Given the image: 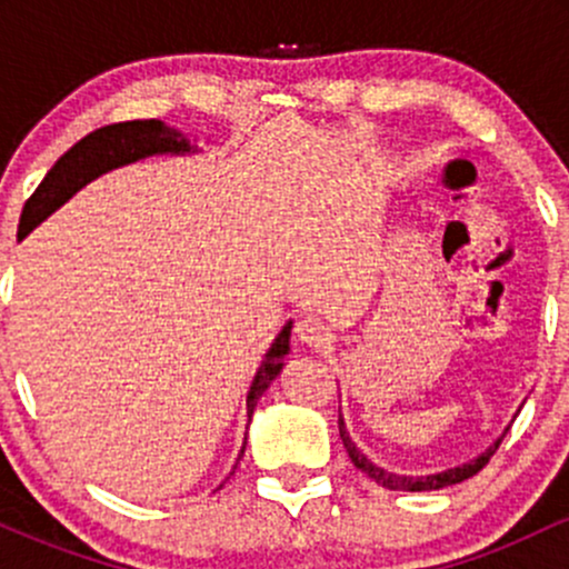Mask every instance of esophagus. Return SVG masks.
Returning a JSON list of instances; mask_svg holds the SVG:
<instances>
[{"mask_svg":"<svg viewBox=\"0 0 569 569\" xmlns=\"http://www.w3.org/2000/svg\"><path fill=\"white\" fill-rule=\"evenodd\" d=\"M293 335H297L299 342L310 345V348H323V345H329V329L312 316L302 318V321L297 323V329H293Z\"/></svg>","mask_w":569,"mask_h":569,"instance_id":"esophagus-1","label":"esophagus"}]
</instances>
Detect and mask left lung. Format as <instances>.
<instances>
[{
	"instance_id": "8db88e82",
	"label": "left lung",
	"mask_w": 569,
	"mask_h": 569,
	"mask_svg": "<svg viewBox=\"0 0 569 569\" xmlns=\"http://www.w3.org/2000/svg\"><path fill=\"white\" fill-rule=\"evenodd\" d=\"M511 428V426H508ZM508 428L502 430V433L495 439L489 447L485 449L481 455H476L473 460L462 462V466H455V468H447V471H439V473H428V476H401V473H393V471H385V468L377 466V462H371L367 455L361 452V449L356 447L348 433V426H345V417L339 415V436H342V443L345 449H348L352 466L358 468L361 473H367L369 479H375L380 487H388V489H398V492H430V489H443V487H452V485H460V481L471 479L481 471V468L487 466L489 457L495 455V449L500 447V441L506 439Z\"/></svg>"
}]
</instances>
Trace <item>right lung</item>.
<instances>
[{
	"instance_id": "right-lung-1",
	"label": "right lung",
	"mask_w": 569,
	"mask_h": 569,
	"mask_svg": "<svg viewBox=\"0 0 569 569\" xmlns=\"http://www.w3.org/2000/svg\"><path fill=\"white\" fill-rule=\"evenodd\" d=\"M198 152V143H192L187 133H181L179 128L166 126L162 120H130V122H117V126L98 128L93 133L84 136L82 141H77L74 147L63 154L61 160L50 168L48 176L42 179V184L37 187V192L26 200L23 213H21V238H26L37 224H42L50 213H56L69 198H74L84 184L98 179V176L114 171V168L130 166V162H139L143 158H152V154H194ZM291 326L293 321H286L280 335L272 339L270 350L264 352L262 363H259L257 375H253L251 388L246 396V417L251 422L253 409H257L259 398L264 396V390L270 388L272 380L283 371L286 361L291 350ZM246 452V439L240 447L238 460ZM234 473V471H232Z\"/></svg>"
}]
</instances>
